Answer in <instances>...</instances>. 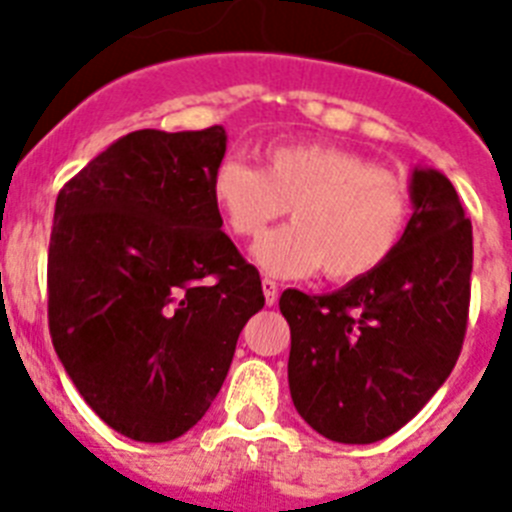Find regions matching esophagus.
I'll list each match as a JSON object with an SVG mask.
<instances>
[{
	"instance_id": "obj_1",
	"label": "esophagus",
	"mask_w": 512,
	"mask_h": 512,
	"mask_svg": "<svg viewBox=\"0 0 512 512\" xmlns=\"http://www.w3.org/2000/svg\"><path fill=\"white\" fill-rule=\"evenodd\" d=\"M261 287H264V297H266V305H274L277 302V295H279V284L274 282V279L264 277L261 279Z\"/></svg>"
}]
</instances>
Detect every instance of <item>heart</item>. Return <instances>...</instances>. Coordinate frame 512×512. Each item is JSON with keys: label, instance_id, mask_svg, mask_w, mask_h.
<instances>
[{"label": "heart", "instance_id": "1", "mask_svg": "<svg viewBox=\"0 0 512 512\" xmlns=\"http://www.w3.org/2000/svg\"><path fill=\"white\" fill-rule=\"evenodd\" d=\"M212 202L228 228L256 238L284 212L295 223L266 233L253 259L266 274L330 282L372 274L395 253L408 225V192L392 171L325 143H277L264 169L228 156L212 174Z\"/></svg>", "mask_w": 512, "mask_h": 512}]
</instances>
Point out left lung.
<instances>
[{
	"instance_id": "left-lung-1",
	"label": "left lung",
	"mask_w": 512,
	"mask_h": 512,
	"mask_svg": "<svg viewBox=\"0 0 512 512\" xmlns=\"http://www.w3.org/2000/svg\"><path fill=\"white\" fill-rule=\"evenodd\" d=\"M413 217L395 253L330 295L287 289L289 392L320 436L374 443L420 413L467 333L472 223L436 169L410 179Z\"/></svg>"
}]
</instances>
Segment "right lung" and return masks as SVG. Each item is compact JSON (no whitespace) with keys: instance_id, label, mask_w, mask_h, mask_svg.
I'll list each match as a JSON object with an SVG mask.
<instances>
[{"instance_id":"1","label":"right lung","mask_w":512,"mask_h":512,"mask_svg":"<svg viewBox=\"0 0 512 512\" xmlns=\"http://www.w3.org/2000/svg\"><path fill=\"white\" fill-rule=\"evenodd\" d=\"M225 143L223 125L135 130L58 192L53 348L89 408L133 441H174L202 420L264 307L212 202Z\"/></svg>"}]
</instances>
